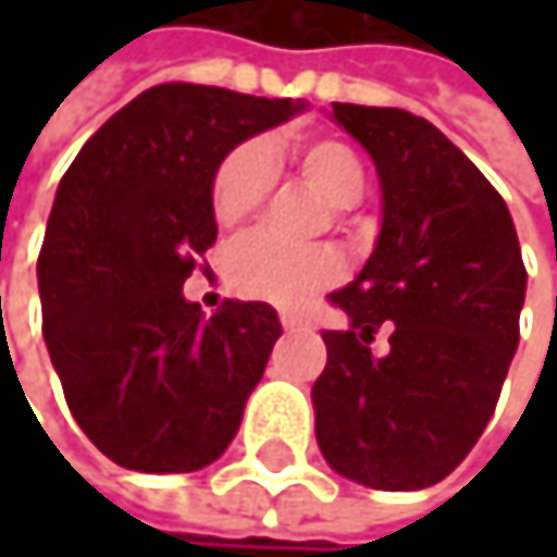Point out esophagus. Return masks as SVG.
<instances>
[{
	"mask_svg": "<svg viewBox=\"0 0 557 557\" xmlns=\"http://www.w3.org/2000/svg\"><path fill=\"white\" fill-rule=\"evenodd\" d=\"M280 325H283L286 332H299V329H309V322H306L302 315H293V312H283V315H280Z\"/></svg>",
	"mask_w": 557,
	"mask_h": 557,
	"instance_id": "obj_1",
	"label": "esophagus"
}]
</instances>
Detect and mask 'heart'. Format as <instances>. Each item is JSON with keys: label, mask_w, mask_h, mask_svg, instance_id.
Returning <instances> with one entry per match:
<instances>
[{"label": "heart", "mask_w": 557, "mask_h": 557, "mask_svg": "<svg viewBox=\"0 0 557 557\" xmlns=\"http://www.w3.org/2000/svg\"><path fill=\"white\" fill-rule=\"evenodd\" d=\"M283 151L299 176L332 202L335 219L345 222L348 209L368 189V168L361 154L335 135H299L289 138ZM274 158L261 141L232 148L212 173L215 222L222 228L251 222L264 209L274 189ZM228 280L248 299L299 306L342 280V261L329 248H286L271 235H251L235 248L228 261Z\"/></svg>", "instance_id": "heart-1"}]
</instances>
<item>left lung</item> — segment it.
<instances>
[{"label": "left lung", "mask_w": 557, "mask_h": 557, "mask_svg": "<svg viewBox=\"0 0 557 557\" xmlns=\"http://www.w3.org/2000/svg\"><path fill=\"white\" fill-rule=\"evenodd\" d=\"M332 112L377 164L384 225L358 280L329 296L348 329L322 332L315 438L364 487L422 491L468 458L497 409L525 264L503 196L432 122L351 102ZM381 327L384 359L370 351Z\"/></svg>", "instance_id": "obj_1"}]
</instances>
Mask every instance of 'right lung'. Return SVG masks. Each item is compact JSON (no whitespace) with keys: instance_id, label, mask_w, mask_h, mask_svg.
<instances>
[{"instance_id":"obj_1","label":"right lung","mask_w":557,"mask_h":557,"mask_svg":"<svg viewBox=\"0 0 557 557\" xmlns=\"http://www.w3.org/2000/svg\"><path fill=\"white\" fill-rule=\"evenodd\" d=\"M296 109L219 86H151L57 186L38 255L41 329L73 419L122 468L199 471L238 432L277 312L228 299L206 319L183 283L215 245L219 161Z\"/></svg>"}]
</instances>
